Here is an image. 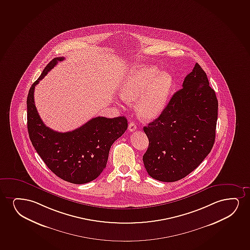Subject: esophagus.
Wrapping results in <instances>:
<instances>
[{"label":"esophagus","mask_w":250,"mask_h":250,"mask_svg":"<svg viewBox=\"0 0 250 250\" xmlns=\"http://www.w3.org/2000/svg\"><path fill=\"white\" fill-rule=\"evenodd\" d=\"M128 130H129V131H130V132H132L134 130H136V124L134 123V122H130V123L129 124V126H128Z\"/></svg>","instance_id":"34e87169"}]
</instances>
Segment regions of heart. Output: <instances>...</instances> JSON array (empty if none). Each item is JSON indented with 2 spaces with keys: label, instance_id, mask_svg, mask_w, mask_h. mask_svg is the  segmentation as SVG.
<instances>
[{
  "label": "heart",
  "instance_id": "1",
  "mask_svg": "<svg viewBox=\"0 0 250 250\" xmlns=\"http://www.w3.org/2000/svg\"><path fill=\"white\" fill-rule=\"evenodd\" d=\"M172 86L173 79L169 73H159L155 67H139L131 69L120 84V98L127 104L136 102L140 119L152 120L164 110Z\"/></svg>",
  "mask_w": 250,
  "mask_h": 250
}]
</instances>
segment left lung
I'll return each mask as SVG.
<instances>
[{"instance_id":"8db88e82","label":"left lung","mask_w":250,"mask_h":250,"mask_svg":"<svg viewBox=\"0 0 250 250\" xmlns=\"http://www.w3.org/2000/svg\"><path fill=\"white\" fill-rule=\"evenodd\" d=\"M218 101L196 63L159 118L143 128L149 146L143 157L152 178L173 182L193 171L214 146Z\"/></svg>"}]
</instances>
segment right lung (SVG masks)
<instances>
[{
  "instance_id": "1",
  "label": "right lung",
  "mask_w": 250,
  "mask_h": 250,
  "mask_svg": "<svg viewBox=\"0 0 250 250\" xmlns=\"http://www.w3.org/2000/svg\"><path fill=\"white\" fill-rule=\"evenodd\" d=\"M63 57L52 59L33 83L27 98V127L29 139L46 166L59 178L84 184L98 178L107 165L113 143L128 127L125 117H96L68 132H58L43 123L34 100L36 84Z\"/></svg>"
}]
</instances>
